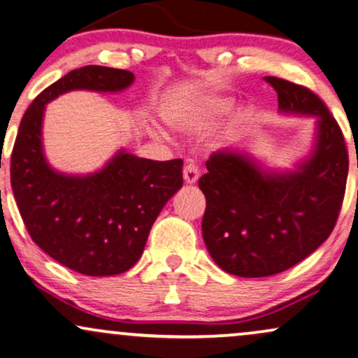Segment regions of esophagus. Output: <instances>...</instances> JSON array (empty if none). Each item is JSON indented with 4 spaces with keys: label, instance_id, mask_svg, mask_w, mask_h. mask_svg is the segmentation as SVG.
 I'll return each mask as SVG.
<instances>
[{
    "label": "esophagus",
    "instance_id": "esophagus-1",
    "mask_svg": "<svg viewBox=\"0 0 358 358\" xmlns=\"http://www.w3.org/2000/svg\"><path fill=\"white\" fill-rule=\"evenodd\" d=\"M198 176H200V170H198V166L193 165V163H188V165L183 168V180L187 185L196 183Z\"/></svg>",
    "mask_w": 358,
    "mask_h": 358
}]
</instances>
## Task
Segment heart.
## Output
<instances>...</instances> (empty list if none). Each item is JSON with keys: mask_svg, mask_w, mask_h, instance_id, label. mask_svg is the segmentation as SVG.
Here are the masks:
<instances>
[{"mask_svg": "<svg viewBox=\"0 0 358 358\" xmlns=\"http://www.w3.org/2000/svg\"><path fill=\"white\" fill-rule=\"evenodd\" d=\"M234 101L228 96L208 93H182L165 110V120L175 130L193 135L210 128L230 111Z\"/></svg>", "mask_w": 358, "mask_h": 358, "instance_id": "1", "label": "heart"}]
</instances>
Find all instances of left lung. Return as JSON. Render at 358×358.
I'll use <instances>...</instances> for the list:
<instances>
[{"label": "left lung", "mask_w": 358, "mask_h": 358, "mask_svg": "<svg viewBox=\"0 0 358 358\" xmlns=\"http://www.w3.org/2000/svg\"><path fill=\"white\" fill-rule=\"evenodd\" d=\"M280 113L317 120L315 143L294 170H266L248 153L225 150L206 162L201 231L215 264L236 277L285 272L315 252L337 223L348 173L338 123L305 86L266 76Z\"/></svg>", "instance_id": "left-lung-1"}]
</instances>
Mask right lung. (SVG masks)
I'll return each mask as SVG.
<instances>
[{"mask_svg":"<svg viewBox=\"0 0 358 358\" xmlns=\"http://www.w3.org/2000/svg\"><path fill=\"white\" fill-rule=\"evenodd\" d=\"M133 81L131 71L96 64L70 71L34 98L13 146L11 187L29 236L53 260L88 277L123 273L140 260L153 222L182 188L183 162L120 150L94 173H59L43 152V116L66 92L116 93Z\"/></svg>","mask_w":358,"mask_h":358,"instance_id":"1","label":"right lung"}]
</instances>
